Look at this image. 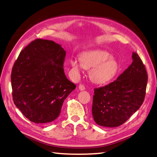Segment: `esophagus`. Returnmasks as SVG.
<instances>
[{
	"mask_svg": "<svg viewBox=\"0 0 157 157\" xmlns=\"http://www.w3.org/2000/svg\"><path fill=\"white\" fill-rule=\"evenodd\" d=\"M78 89H79V90H84L85 89V86L83 85H79Z\"/></svg>",
	"mask_w": 157,
	"mask_h": 157,
	"instance_id": "34e87169",
	"label": "esophagus"
}]
</instances>
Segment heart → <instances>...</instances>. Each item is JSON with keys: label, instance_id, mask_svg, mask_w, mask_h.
<instances>
[{"label": "heart", "instance_id": "obj_1", "mask_svg": "<svg viewBox=\"0 0 157 157\" xmlns=\"http://www.w3.org/2000/svg\"><path fill=\"white\" fill-rule=\"evenodd\" d=\"M70 64L76 74H79L84 68L90 71V78L98 84L107 82L117 72V62L108 52L103 50H91L86 52L80 56V62L71 58Z\"/></svg>", "mask_w": 157, "mask_h": 157}]
</instances>
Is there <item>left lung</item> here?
<instances>
[{"instance_id": "obj_1", "label": "left lung", "mask_w": 157, "mask_h": 157, "mask_svg": "<svg viewBox=\"0 0 157 157\" xmlns=\"http://www.w3.org/2000/svg\"><path fill=\"white\" fill-rule=\"evenodd\" d=\"M132 64L109 85L94 89L92 114L96 124L114 128L126 122L143 103L148 75L139 56L132 53Z\"/></svg>"}]
</instances>
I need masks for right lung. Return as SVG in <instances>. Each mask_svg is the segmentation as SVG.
Wrapping results in <instances>:
<instances>
[{"mask_svg":"<svg viewBox=\"0 0 157 157\" xmlns=\"http://www.w3.org/2000/svg\"><path fill=\"white\" fill-rule=\"evenodd\" d=\"M66 51L53 41L36 39L20 52L11 72L13 99L27 119L40 124L54 121L76 85L67 78Z\"/></svg>","mask_w":157,"mask_h":157,"instance_id":"add662e5","label":"right lung"}]
</instances>
